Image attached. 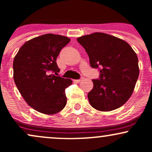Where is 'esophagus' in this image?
<instances>
[{
  "mask_svg": "<svg viewBox=\"0 0 152 152\" xmlns=\"http://www.w3.org/2000/svg\"><path fill=\"white\" fill-rule=\"evenodd\" d=\"M82 81V78H81V79H76V80H74L75 82H76V83H80Z\"/></svg>",
  "mask_w": 152,
  "mask_h": 152,
  "instance_id": "34e87169",
  "label": "esophagus"
}]
</instances>
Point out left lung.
<instances>
[{
    "label": "left lung",
    "mask_w": 152,
    "mask_h": 152,
    "mask_svg": "<svg viewBox=\"0 0 152 152\" xmlns=\"http://www.w3.org/2000/svg\"><path fill=\"white\" fill-rule=\"evenodd\" d=\"M77 41L88 55L91 66L100 70L88 94L91 106L102 111L121 107L132 96L139 77L137 53L126 41L104 33L86 35Z\"/></svg>",
    "instance_id": "1"
}]
</instances>
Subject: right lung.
Instances as JSON below:
<instances>
[{
    "mask_svg": "<svg viewBox=\"0 0 152 152\" xmlns=\"http://www.w3.org/2000/svg\"><path fill=\"white\" fill-rule=\"evenodd\" d=\"M70 38L44 34L29 40L20 47L13 60V79L23 98L33 109L55 114L65 107V90L72 83L56 76L60 71L56 58Z\"/></svg>",
    "mask_w": 152,
    "mask_h": 152,
    "instance_id": "1",
    "label": "right lung"
}]
</instances>
